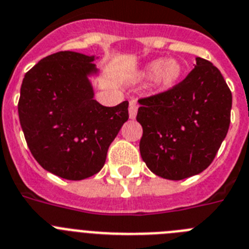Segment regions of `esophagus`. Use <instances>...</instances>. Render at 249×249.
Returning a JSON list of instances; mask_svg holds the SVG:
<instances>
[{"instance_id": "esophagus-1", "label": "esophagus", "mask_w": 249, "mask_h": 249, "mask_svg": "<svg viewBox=\"0 0 249 249\" xmlns=\"http://www.w3.org/2000/svg\"><path fill=\"white\" fill-rule=\"evenodd\" d=\"M138 107H139V105H138L137 101H134V100L130 101V104H129V118L130 119L137 118Z\"/></svg>"}]
</instances>
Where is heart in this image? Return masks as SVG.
Listing matches in <instances>:
<instances>
[{
    "label": "heart",
    "mask_w": 249,
    "mask_h": 249,
    "mask_svg": "<svg viewBox=\"0 0 249 249\" xmlns=\"http://www.w3.org/2000/svg\"><path fill=\"white\" fill-rule=\"evenodd\" d=\"M183 65L178 60L158 59L146 65L142 70V76L154 79L155 89L164 92L177 86L183 76Z\"/></svg>",
    "instance_id": "obj_1"
}]
</instances>
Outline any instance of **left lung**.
<instances>
[{
	"mask_svg": "<svg viewBox=\"0 0 249 249\" xmlns=\"http://www.w3.org/2000/svg\"><path fill=\"white\" fill-rule=\"evenodd\" d=\"M196 65L180 84L139 100L140 155L151 172L181 180L207 169L228 133L232 92L212 62Z\"/></svg>",
	"mask_w": 249,
	"mask_h": 249,
	"instance_id": "8db88e82",
	"label": "left lung"
}]
</instances>
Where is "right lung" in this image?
<instances>
[{
	"mask_svg": "<svg viewBox=\"0 0 249 249\" xmlns=\"http://www.w3.org/2000/svg\"><path fill=\"white\" fill-rule=\"evenodd\" d=\"M96 59L53 53L26 72L21 85L18 116L29 149L44 169L68 180L100 172L129 119L127 101L109 107L94 99L90 77L100 75Z\"/></svg>",
	"mask_w": 249,
	"mask_h": 249,
	"instance_id": "add662e5",
	"label": "right lung"
}]
</instances>
